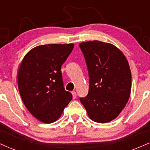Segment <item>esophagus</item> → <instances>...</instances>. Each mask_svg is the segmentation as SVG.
I'll list each match as a JSON object with an SVG mask.
<instances>
[{
    "label": "esophagus",
    "instance_id": "34e87169",
    "mask_svg": "<svg viewBox=\"0 0 150 150\" xmlns=\"http://www.w3.org/2000/svg\"><path fill=\"white\" fill-rule=\"evenodd\" d=\"M72 94H73V98L74 99H76V97H77V94H76V92H72Z\"/></svg>",
    "mask_w": 150,
    "mask_h": 150
}]
</instances>
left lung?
I'll list each match as a JSON object with an SVG mask.
<instances>
[{
  "label": "left lung",
  "instance_id": "1",
  "mask_svg": "<svg viewBox=\"0 0 150 150\" xmlns=\"http://www.w3.org/2000/svg\"><path fill=\"white\" fill-rule=\"evenodd\" d=\"M89 77L87 97L80 98L93 121L115 119L125 107L131 90V72L126 58L113 44L90 41L79 44Z\"/></svg>",
  "mask_w": 150,
  "mask_h": 150
}]
</instances>
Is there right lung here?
Listing matches in <instances>:
<instances>
[{"instance_id": "1", "label": "right lung", "mask_w": 150, "mask_h": 150, "mask_svg": "<svg viewBox=\"0 0 150 150\" xmlns=\"http://www.w3.org/2000/svg\"><path fill=\"white\" fill-rule=\"evenodd\" d=\"M73 48V44L38 46L25 55L19 68L18 89L22 101L43 123L57 120L73 98L63 87L61 69Z\"/></svg>"}]
</instances>
